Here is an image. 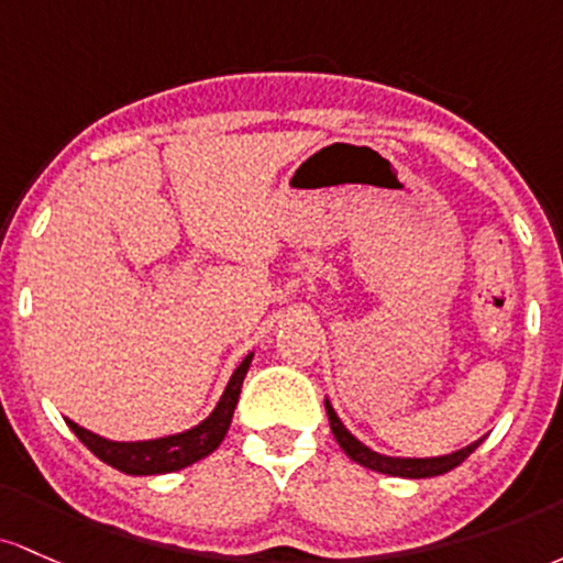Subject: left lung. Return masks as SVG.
<instances>
[{"instance_id": "obj_1", "label": "left lung", "mask_w": 563, "mask_h": 563, "mask_svg": "<svg viewBox=\"0 0 563 563\" xmlns=\"http://www.w3.org/2000/svg\"><path fill=\"white\" fill-rule=\"evenodd\" d=\"M324 407H327V415H330V428H332L334 439H338V444L343 446V452L349 454L353 463L364 465V468L377 471V473H388V476H404V478L441 476V473L457 468V465L463 463V460L468 457V454L476 450L478 444H482V439H478V441H473L471 446H465V450L444 454V457H385V454L372 452L369 446L362 444V441L353 439V435L349 433V428H345L343 422H340L338 415H334L330 401H324Z\"/></svg>"}]
</instances>
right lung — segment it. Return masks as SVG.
Masks as SVG:
<instances>
[{
    "instance_id": "1",
    "label": "right lung",
    "mask_w": 563,
    "mask_h": 563,
    "mask_svg": "<svg viewBox=\"0 0 563 563\" xmlns=\"http://www.w3.org/2000/svg\"><path fill=\"white\" fill-rule=\"evenodd\" d=\"M252 362V353L236 366V372L231 375L229 388H225L223 399L218 401L214 412L207 418L201 426L191 428V431L167 435V439H154V441H109L100 439L85 428H79L77 422L66 420L68 428L77 433L81 444L90 450L95 457L103 460L111 468L130 473V476H156V473H173L186 468V465L199 463L201 457L212 454L220 446V441L229 433L233 409H236L239 394H242L244 375H247Z\"/></svg>"
}]
</instances>
